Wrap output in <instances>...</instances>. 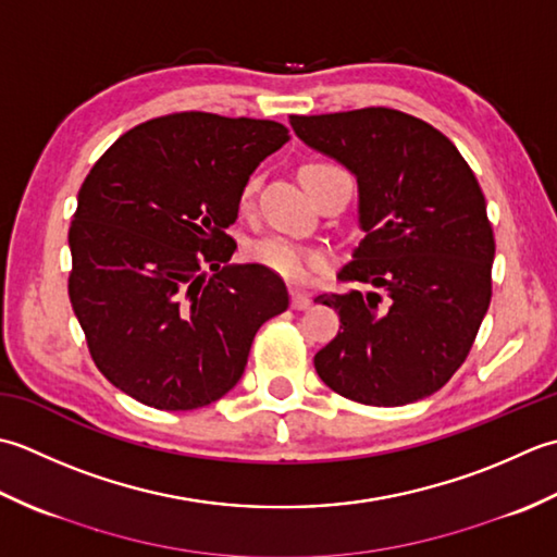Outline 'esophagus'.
Here are the masks:
<instances>
[{"mask_svg":"<svg viewBox=\"0 0 557 557\" xmlns=\"http://www.w3.org/2000/svg\"><path fill=\"white\" fill-rule=\"evenodd\" d=\"M310 295L305 293V290H298V288H293L290 290V305H293V310H305V308H310Z\"/></svg>","mask_w":557,"mask_h":557,"instance_id":"34e87169","label":"esophagus"}]
</instances>
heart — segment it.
Returning <instances> with one entry per match:
<instances>
[{
	"label": "heart",
	"instance_id": "heart-1",
	"mask_svg": "<svg viewBox=\"0 0 557 557\" xmlns=\"http://www.w3.org/2000/svg\"><path fill=\"white\" fill-rule=\"evenodd\" d=\"M322 168H329V165L326 163L305 165L300 170V177L310 175V173H314V170H322ZM255 189H257V177H249L240 191L243 209H247L249 203H252ZM249 259H252L255 264L274 271V274L288 278V281H308L314 269L324 267V257L317 252V249L305 247L300 243L290 240V237H281V235H269V237H262V240L249 245Z\"/></svg>",
	"mask_w": 557,
	"mask_h": 557
}]
</instances>
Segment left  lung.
Returning a JSON list of instances; mask_svg holds the SVG:
<instances>
[{
	"label": "left lung",
	"mask_w": 557,
	"mask_h": 557,
	"mask_svg": "<svg viewBox=\"0 0 557 557\" xmlns=\"http://www.w3.org/2000/svg\"><path fill=\"white\" fill-rule=\"evenodd\" d=\"M300 139L358 177L366 231L338 281L382 293H322L342 326L314 368L366 406L435 394L461 368L493 295L495 237L473 170L433 124L392 108L290 115Z\"/></svg>",
	"instance_id": "obj_1"
}]
</instances>
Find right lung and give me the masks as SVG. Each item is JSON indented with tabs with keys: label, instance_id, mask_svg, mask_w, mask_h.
<instances>
[{
	"label": "right lung",
	"instance_id": "1",
	"mask_svg": "<svg viewBox=\"0 0 557 557\" xmlns=\"http://www.w3.org/2000/svg\"><path fill=\"white\" fill-rule=\"evenodd\" d=\"M288 139L271 120L173 112L90 168L70 225V300L96 368L132 399L161 411L221 399L257 329L288 308L274 271L228 267L225 233L252 170Z\"/></svg>",
	"mask_w": 557,
	"mask_h": 557
}]
</instances>
